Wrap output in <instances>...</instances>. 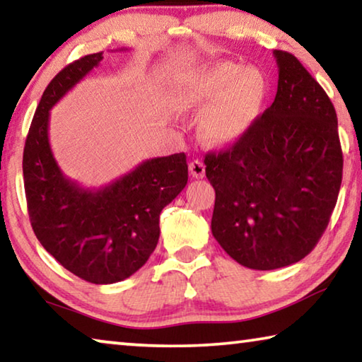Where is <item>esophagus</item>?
I'll list each match as a JSON object with an SVG mask.
<instances>
[{
	"instance_id": "1",
	"label": "esophagus",
	"mask_w": 362,
	"mask_h": 362,
	"mask_svg": "<svg viewBox=\"0 0 362 362\" xmlns=\"http://www.w3.org/2000/svg\"><path fill=\"white\" fill-rule=\"evenodd\" d=\"M188 169H189V174H192L194 179H203L204 174H206V166L203 161H199V159H194L188 164Z\"/></svg>"
}]
</instances>
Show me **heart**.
<instances>
[{
	"label": "heart",
	"instance_id": "1",
	"mask_svg": "<svg viewBox=\"0 0 362 362\" xmlns=\"http://www.w3.org/2000/svg\"><path fill=\"white\" fill-rule=\"evenodd\" d=\"M267 95V79L254 65L212 60L183 73L174 89V105L199 113V134L206 144L226 146L254 124Z\"/></svg>",
	"mask_w": 362,
	"mask_h": 362
}]
</instances>
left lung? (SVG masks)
<instances>
[{
  "mask_svg": "<svg viewBox=\"0 0 362 362\" xmlns=\"http://www.w3.org/2000/svg\"><path fill=\"white\" fill-rule=\"evenodd\" d=\"M278 90L238 142L206 155L216 189L212 235L233 260L276 269L308 255L327 228L341 185L337 113L296 56L273 51Z\"/></svg>",
  "mask_w": 362,
  "mask_h": 362,
  "instance_id": "obj_1",
  "label": "left lung"
}]
</instances>
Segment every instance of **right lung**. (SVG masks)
Masks as SVG:
<instances>
[{"label":"right lung","mask_w":362,"mask_h":362,"mask_svg":"<svg viewBox=\"0 0 362 362\" xmlns=\"http://www.w3.org/2000/svg\"><path fill=\"white\" fill-rule=\"evenodd\" d=\"M103 52L66 65L47 84L23 148L28 216L38 241L60 265L93 284H113L142 268L159 240V214L187 185L185 153L146 159L100 188L60 170L49 145V112L100 64Z\"/></svg>","instance_id":"right-lung-1"}]
</instances>
